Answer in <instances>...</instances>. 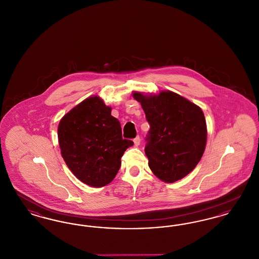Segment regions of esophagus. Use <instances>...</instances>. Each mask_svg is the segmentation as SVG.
<instances>
[{"label":"esophagus","mask_w":259,"mask_h":259,"mask_svg":"<svg viewBox=\"0 0 259 259\" xmlns=\"http://www.w3.org/2000/svg\"><path fill=\"white\" fill-rule=\"evenodd\" d=\"M133 141H134L135 146H139V145H140V143H141V138H140L139 136H137Z\"/></svg>","instance_id":"1"}]
</instances>
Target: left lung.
Instances as JSON below:
<instances>
[{
  "label": "left lung",
  "instance_id": "8db88e82",
  "mask_svg": "<svg viewBox=\"0 0 259 259\" xmlns=\"http://www.w3.org/2000/svg\"><path fill=\"white\" fill-rule=\"evenodd\" d=\"M150 125L145 152L148 166L161 181L171 184L191 172L201 159L207 142L202 110L183 96L162 91L157 95L134 92Z\"/></svg>",
  "mask_w": 259,
  "mask_h": 259
}]
</instances>
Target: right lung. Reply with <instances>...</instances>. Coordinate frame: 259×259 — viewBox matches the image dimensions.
<instances>
[{
  "instance_id": "obj_1",
  "label": "right lung",
  "mask_w": 259,
  "mask_h": 259,
  "mask_svg": "<svg viewBox=\"0 0 259 259\" xmlns=\"http://www.w3.org/2000/svg\"><path fill=\"white\" fill-rule=\"evenodd\" d=\"M98 96L85 99L62 117L58 142L62 157L83 184L109 185L121 165L124 151L134 145L122 138L119 121Z\"/></svg>"
}]
</instances>
